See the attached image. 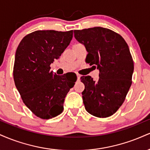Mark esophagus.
<instances>
[{
	"instance_id": "esophagus-1",
	"label": "esophagus",
	"mask_w": 150,
	"mask_h": 150,
	"mask_svg": "<svg viewBox=\"0 0 150 150\" xmlns=\"http://www.w3.org/2000/svg\"><path fill=\"white\" fill-rule=\"evenodd\" d=\"M77 80H80L81 75H80V74H77Z\"/></svg>"
}]
</instances>
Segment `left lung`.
<instances>
[{"label":"left lung","mask_w":150,"mask_h":150,"mask_svg":"<svg viewBox=\"0 0 150 150\" xmlns=\"http://www.w3.org/2000/svg\"><path fill=\"white\" fill-rule=\"evenodd\" d=\"M75 39L85 46L86 63L99 70V80L82 76V92L88 113L98 118L112 116L118 111L132 84L134 63L123 37L104 27L74 30Z\"/></svg>","instance_id":"left-lung-1"}]
</instances>
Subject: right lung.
<instances>
[{"instance_id": "right-lung-1", "label": "right lung", "mask_w": 150, "mask_h": 150, "mask_svg": "<svg viewBox=\"0 0 150 150\" xmlns=\"http://www.w3.org/2000/svg\"><path fill=\"white\" fill-rule=\"evenodd\" d=\"M73 30H37L26 35L18 46L13 78L24 104L35 116L49 119L63 111L65 97L76 82L67 75L50 71L73 39Z\"/></svg>"}]
</instances>
